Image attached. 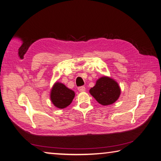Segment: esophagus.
I'll use <instances>...</instances> for the list:
<instances>
[{"label":"esophagus","mask_w":161,"mask_h":161,"mask_svg":"<svg viewBox=\"0 0 161 161\" xmlns=\"http://www.w3.org/2000/svg\"><path fill=\"white\" fill-rule=\"evenodd\" d=\"M78 90H79V92H85L86 91V88H85V86H80L78 88Z\"/></svg>","instance_id":"esophagus-1"}]
</instances>
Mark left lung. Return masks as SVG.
<instances>
[{
  "label": "left lung",
  "instance_id": "left-lung-1",
  "mask_svg": "<svg viewBox=\"0 0 161 161\" xmlns=\"http://www.w3.org/2000/svg\"><path fill=\"white\" fill-rule=\"evenodd\" d=\"M120 92V88L117 81L106 76L99 78L95 86L89 90L91 95L103 106L115 103L119 97Z\"/></svg>",
  "mask_w": 161,
  "mask_h": 161
}]
</instances>
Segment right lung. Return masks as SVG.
I'll return each instance as SVG.
<instances>
[{"mask_svg":"<svg viewBox=\"0 0 161 161\" xmlns=\"http://www.w3.org/2000/svg\"><path fill=\"white\" fill-rule=\"evenodd\" d=\"M75 96L74 91L60 82H55L51 91V101L58 108L63 109L72 103Z\"/></svg>","mask_w":161,"mask_h":161,"instance_id":"1","label":"right lung"}]
</instances>
